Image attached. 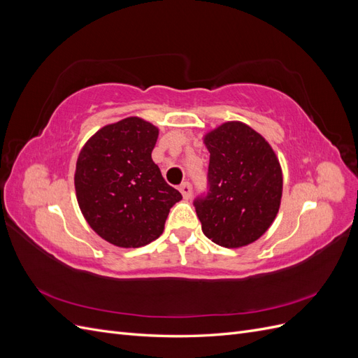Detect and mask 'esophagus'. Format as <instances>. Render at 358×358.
I'll return each mask as SVG.
<instances>
[{"label": "esophagus", "mask_w": 358, "mask_h": 358, "mask_svg": "<svg viewBox=\"0 0 358 358\" xmlns=\"http://www.w3.org/2000/svg\"><path fill=\"white\" fill-rule=\"evenodd\" d=\"M179 191H180V194H182V197H183V199H189V197H191V194H192V187H191V183H189V182H183V183H180Z\"/></svg>", "instance_id": "34e87169"}]
</instances>
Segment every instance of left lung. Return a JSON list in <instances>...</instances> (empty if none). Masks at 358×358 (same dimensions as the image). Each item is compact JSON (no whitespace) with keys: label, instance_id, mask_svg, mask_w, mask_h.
Instances as JSON below:
<instances>
[{"label":"left lung","instance_id":"1","mask_svg":"<svg viewBox=\"0 0 358 358\" xmlns=\"http://www.w3.org/2000/svg\"><path fill=\"white\" fill-rule=\"evenodd\" d=\"M210 189L197 200L204 236L224 248L258 241L273 224L282 199V169L267 140L241 121H229L203 136Z\"/></svg>","mask_w":358,"mask_h":358}]
</instances>
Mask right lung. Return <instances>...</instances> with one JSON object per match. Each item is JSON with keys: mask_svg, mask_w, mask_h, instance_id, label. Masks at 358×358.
I'll return each instance as SVG.
<instances>
[{"mask_svg": "<svg viewBox=\"0 0 358 358\" xmlns=\"http://www.w3.org/2000/svg\"><path fill=\"white\" fill-rule=\"evenodd\" d=\"M158 133L143 117L129 116L100 128L80 149L76 199L91 229L115 246L158 239L173 204L182 200L152 161Z\"/></svg>", "mask_w": 358, "mask_h": 358, "instance_id": "1", "label": "right lung"}]
</instances>
